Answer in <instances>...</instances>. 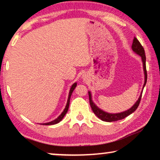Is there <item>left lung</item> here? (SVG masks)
<instances>
[{
	"mask_svg": "<svg viewBox=\"0 0 160 160\" xmlns=\"http://www.w3.org/2000/svg\"><path fill=\"white\" fill-rule=\"evenodd\" d=\"M132 48V51H133L135 53H137V54L140 56L141 59H142V66H143L144 76H145V82H144V84H143V88H142V90H143V88H144L145 85H146V82H147V71H146V54H145V51H144L143 47L141 45L140 42H139L138 39H137L136 37H134L133 39ZM142 90L140 93V97H139L138 100L136 101V103H134V104L132 106V107H131L129 109H128V110H126L124 112H122L115 113V114L107 112H104L103 110H102V109H101L100 108H98V107H97V106L95 104V103L93 102L92 100V95H91L90 91H88L90 107H91V108H92L93 112H94L95 115H96L98 118H100L101 121H107V122H113V121H119V120H122V119H123V118H125L126 117H127V116L131 115L132 113H133L136 110L137 108L138 107L139 104H140L141 97H142Z\"/></svg>",
	"mask_w": 160,
	"mask_h": 160,
	"instance_id": "1",
	"label": "left lung"
}]
</instances>
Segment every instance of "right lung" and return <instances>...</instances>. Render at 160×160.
<instances>
[{"mask_svg":"<svg viewBox=\"0 0 160 160\" xmlns=\"http://www.w3.org/2000/svg\"><path fill=\"white\" fill-rule=\"evenodd\" d=\"M76 85H77V83H74L71 86V88H70V92H69V95H68V101H67V104H66V107L65 108V109H64L63 112H62L61 115H60L59 117L57 118H56L55 120H53V121H51V122H48V123H42L43 125H46V126H48V125H54V124H57L58 123H59L60 121H62V118L65 117V115H66V113L68 112V108H69V105H70V97H71V95H72V92H73L74 89L76 88Z\"/></svg>","mask_w":160,"mask_h":160,"instance_id":"add662e5","label":"right lung"}]
</instances>
